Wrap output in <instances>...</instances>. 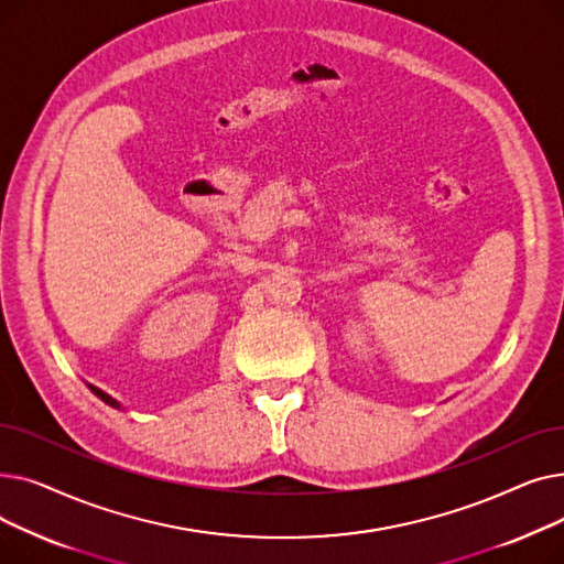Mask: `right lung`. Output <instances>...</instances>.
<instances>
[{"instance_id":"add662e5","label":"right lung","mask_w":564,"mask_h":564,"mask_svg":"<svg viewBox=\"0 0 564 564\" xmlns=\"http://www.w3.org/2000/svg\"><path fill=\"white\" fill-rule=\"evenodd\" d=\"M88 389H91V393H94V395H98L105 404H109V406H113V409H121V402L113 400L111 395H107V393H105V391H100L98 387H94V383H88Z\"/></svg>"}]
</instances>
